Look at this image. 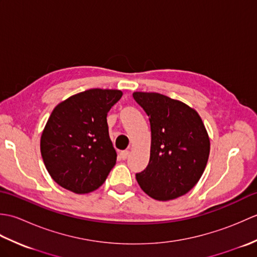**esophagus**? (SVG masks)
Segmentation results:
<instances>
[{
	"instance_id": "esophagus-1",
	"label": "esophagus",
	"mask_w": 257,
	"mask_h": 257,
	"mask_svg": "<svg viewBox=\"0 0 257 257\" xmlns=\"http://www.w3.org/2000/svg\"><path fill=\"white\" fill-rule=\"evenodd\" d=\"M129 154H130L129 150H123V151L120 152V157H121L122 160H125V159H127V158H128Z\"/></svg>"
}]
</instances>
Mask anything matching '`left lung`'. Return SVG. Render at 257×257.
Instances as JSON below:
<instances>
[{"label":"left lung","instance_id":"1","mask_svg":"<svg viewBox=\"0 0 257 257\" xmlns=\"http://www.w3.org/2000/svg\"><path fill=\"white\" fill-rule=\"evenodd\" d=\"M148 114L150 160L136 179L145 192L159 201L177 199L192 189L204 172L210 139L202 119L185 103L158 92H134Z\"/></svg>","mask_w":257,"mask_h":257}]
</instances>
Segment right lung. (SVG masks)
<instances>
[{
  "mask_svg": "<svg viewBox=\"0 0 257 257\" xmlns=\"http://www.w3.org/2000/svg\"><path fill=\"white\" fill-rule=\"evenodd\" d=\"M120 90L88 89L61 102L48 118L41 154L54 181L74 193L95 191L106 181L117 155L109 138L107 114Z\"/></svg>",
  "mask_w": 257,
  "mask_h": 257,
  "instance_id": "add662e5",
  "label": "right lung"
}]
</instances>
